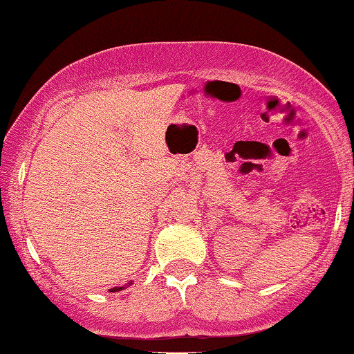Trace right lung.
Wrapping results in <instances>:
<instances>
[{
    "instance_id": "right-lung-1",
    "label": "right lung",
    "mask_w": 354,
    "mask_h": 354,
    "mask_svg": "<svg viewBox=\"0 0 354 354\" xmlns=\"http://www.w3.org/2000/svg\"><path fill=\"white\" fill-rule=\"evenodd\" d=\"M123 288H124V286H116V288H113L111 291H121V290H123Z\"/></svg>"
}]
</instances>
